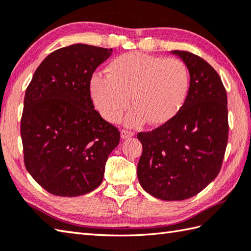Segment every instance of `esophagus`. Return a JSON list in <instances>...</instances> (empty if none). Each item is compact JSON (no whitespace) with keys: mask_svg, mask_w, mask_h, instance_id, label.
Listing matches in <instances>:
<instances>
[{"mask_svg":"<svg viewBox=\"0 0 251 251\" xmlns=\"http://www.w3.org/2000/svg\"><path fill=\"white\" fill-rule=\"evenodd\" d=\"M135 135L134 131L127 130V129H122L121 130V138L122 139H127V138H130Z\"/></svg>","mask_w":251,"mask_h":251,"instance_id":"34e87169","label":"esophagus"}]
</instances>
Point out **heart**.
<instances>
[{"label":"heart","mask_w":251,"mask_h":251,"mask_svg":"<svg viewBox=\"0 0 251 251\" xmlns=\"http://www.w3.org/2000/svg\"><path fill=\"white\" fill-rule=\"evenodd\" d=\"M106 72L93 74L89 93L96 109L111 123L120 119L131 98L135 106L126 116V125L138 127L147 121L165 124L178 113L188 94V69L175 58L126 52L114 58Z\"/></svg>","instance_id":"1"}]
</instances>
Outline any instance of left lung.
Instances as JSON below:
<instances>
[{
  "instance_id": "1",
  "label": "left lung",
  "mask_w": 251,
  "mask_h": 251,
  "mask_svg": "<svg viewBox=\"0 0 251 251\" xmlns=\"http://www.w3.org/2000/svg\"><path fill=\"white\" fill-rule=\"evenodd\" d=\"M190 73L188 96L172 120L139 132L137 175L143 190L163 201L199 194L219 174L228 136L227 98L219 74L202 58L173 50Z\"/></svg>"
}]
</instances>
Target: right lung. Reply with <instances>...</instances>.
Wrapping results in <instances>:
<instances>
[{
	"mask_svg": "<svg viewBox=\"0 0 251 251\" xmlns=\"http://www.w3.org/2000/svg\"><path fill=\"white\" fill-rule=\"evenodd\" d=\"M112 49L73 44L42 61L25 90L21 140L25 168L57 196L89 193L102 182L120 131L94 109L89 81Z\"/></svg>",
	"mask_w": 251,
	"mask_h": 251,
	"instance_id": "1",
	"label": "right lung"
}]
</instances>
